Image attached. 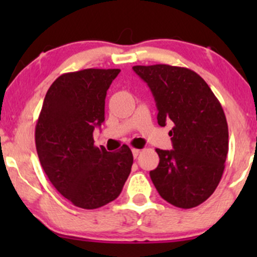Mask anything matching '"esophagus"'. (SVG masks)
I'll list each match as a JSON object with an SVG mask.
<instances>
[{"instance_id": "34e87169", "label": "esophagus", "mask_w": 257, "mask_h": 257, "mask_svg": "<svg viewBox=\"0 0 257 257\" xmlns=\"http://www.w3.org/2000/svg\"><path fill=\"white\" fill-rule=\"evenodd\" d=\"M132 152H133V156H134V158H137L138 156L140 155L141 150H139V149H133V150H132Z\"/></svg>"}]
</instances>
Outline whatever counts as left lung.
Returning <instances> with one entry per match:
<instances>
[{
    "instance_id": "8db88e82",
    "label": "left lung",
    "mask_w": 257,
    "mask_h": 257,
    "mask_svg": "<svg viewBox=\"0 0 257 257\" xmlns=\"http://www.w3.org/2000/svg\"><path fill=\"white\" fill-rule=\"evenodd\" d=\"M146 82L157 106L158 124L172 120L173 150H159L150 176L159 196L190 209L205 202L222 178L228 152V126L220 101L198 73L157 64L133 66Z\"/></svg>"
}]
</instances>
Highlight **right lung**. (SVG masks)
Instances as JSON below:
<instances>
[{"label":"right lung","instance_id":"add662e5","mask_svg":"<svg viewBox=\"0 0 257 257\" xmlns=\"http://www.w3.org/2000/svg\"><path fill=\"white\" fill-rule=\"evenodd\" d=\"M119 69L64 73L49 87L35 141L41 166L73 205L96 209L119 196L133 166L126 145L117 152L94 146L93 132L105 120L106 91Z\"/></svg>","mask_w":257,"mask_h":257}]
</instances>
